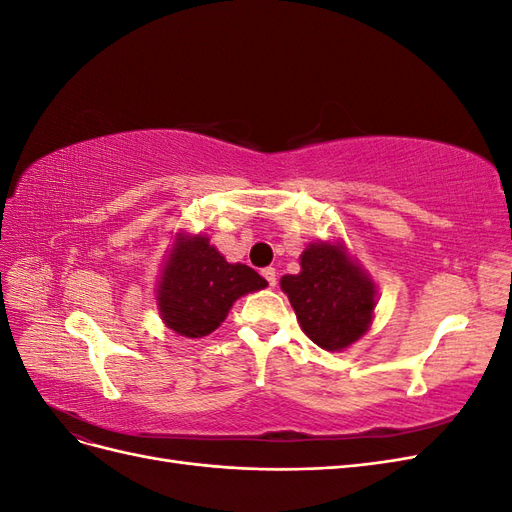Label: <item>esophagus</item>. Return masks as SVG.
I'll return each mask as SVG.
<instances>
[{"label":"esophagus","instance_id":"obj_1","mask_svg":"<svg viewBox=\"0 0 512 512\" xmlns=\"http://www.w3.org/2000/svg\"><path fill=\"white\" fill-rule=\"evenodd\" d=\"M262 277H265V280L269 282V286H271V288L277 284V275H275V269H273V267L262 269Z\"/></svg>","mask_w":512,"mask_h":512}]
</instances>
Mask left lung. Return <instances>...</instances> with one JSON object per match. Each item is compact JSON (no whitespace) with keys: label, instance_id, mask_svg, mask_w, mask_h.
<instances>
[{"label":"left lung","instance_id":"left-lung-1","mask_svg":"<svg viewBox=\"0 0 512 512\" xmlns=\"http://www.w3.org/2000/svg\"><path fill=\"white\" fill-rule=\"evenodd\" d=\"M280 286L303 333L322 350H344L369 331L376 284L342 241L309 243L301 254V273L284 275Z\"/></svg>","mask_w":512,"mask_h":512}]
</instances>
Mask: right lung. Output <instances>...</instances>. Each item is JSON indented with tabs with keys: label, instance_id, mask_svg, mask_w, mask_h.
<instances>
[{
	"label": "right lung",
	"instance_id": "right-lung-1",
	"mask_svg": "<svg viewBox=\"0 0 512 512\" xmlns=\"http://www.w3.org/2000/svg\"><path fill=\"white\" fill-rule=\"evenodd\" d=\"M267 280L247 265H230L203 235L175 237L158 282V312L181 337H205L226 320L228 309Z\"/></svg>",
	"mask_w": 512,
	"mask_h": 512
}]
</instances>
